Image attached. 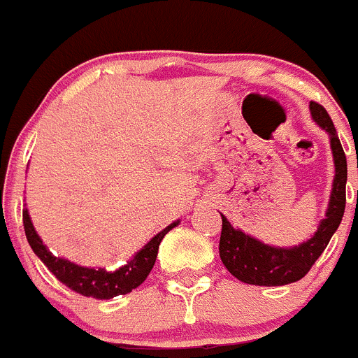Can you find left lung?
<instances>
[{
	"label": "left lung",
	"instance_id": "8db88e82",
	"mask_svg": "<svg viewBox=\"0 0 358 358\" xmlns=\"http://www.w3.org/2000/svg\"><path fill=\"white\" fill-rule=\"evenodd\" d=\"M311 116L315 122L329 132L331 137L332 157H334L336 176L332 184L331 201L322 219L320 226L308 242L292 249H278V247L264 245L259 240L245 235L240 229L229 224L224 215L222 217L221 238H219V256L229 273L238 280L250 285H287L298 282L315 264L327 247L329 240L338 229L345 214L346 205V157L343 151L341 141L336 134L334 123L318 102H310Z\"/></svg>",
	"mask_w": 358,
	"mask_h": 358
}]
</instances>
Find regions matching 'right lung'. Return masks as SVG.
Masks as SVG:
<instances>
[{"mask_svg":"<svg viewBox=\"0 0 358 358\" xmlns=\"http://www.w3.org/2000/svg\"><path fill=\"white\" fill-rule=\"evenodd\" d=\"M22 222H24V231H26V238L29 242L33 252L43 261L45 266L55 275L57 280L62 282L66 287H69L71 291L78 292L81 296H87V298H95V299H111L115 296L127 294V292L134 291V289L139 287L146 277L150 275V271L153 270L155 261H157L158 247L160 242L164 240V236L171 231L174 226H178V222H172L171 226L164 229V231L158 233L157 236L150 240L139 252L134 256V259L130 261L125 266L118 268L115 271H106L102 268L94 270V268H83L78 266V264L69 263L67 259H60L55 257L54 254H50L47 250V247L43 245L41 238L38 236V233L34 231V226L31 222L29 214H27V208L22 210Z\"/></svg>","mask_w":358,"mask_h":358,"instance_id":"right-lung-1","label":"right lung"}]
</instances>
